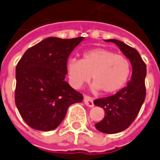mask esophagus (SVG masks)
<instances>
[{
    "instance_id": "obj_1",
    "label": "esophagus",
    "mask_w": 160,
    "mask_h": 160,
    "mask_svg": "<svg viewBox=\"0 0 160 160\" xmlns=\"http://www.w3.org/2000/svg\"><path fill=\"white\" fill-rule=\"evenodd\" d=\"M83 101L85 103V105L88 106V107H90V108H92L93 106H94L93 98L92 97H90V96H88V95H84V97H83Z\"/></svg>"
}]
</instances>
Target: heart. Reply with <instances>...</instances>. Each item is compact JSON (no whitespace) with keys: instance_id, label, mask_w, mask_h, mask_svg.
I'll return each mask as SVG.
<instances>
[{"instance_id":"1","label":"heart","mask_w":160,"mask_h":160,"mask_svg":"<svg viewBox=\"0 0 160 160\" xmlns=\"http://www.w3.org/2000/svg\"><path fill=\"white\" fill-rule=\"evenodd\" d=\"M68 78L74 88L82 87L92 78V89L112 94L122 89L131 74V63L125 55L105 48H92L82 53L81 60L69 59Z\"/></svg>"}]
</instances>
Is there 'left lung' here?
<instances>
[{
  "mask_svg": "<svg viewBox=\"0 0 160 160\" xmlns=\"http://www.w3.org/2000/svg\"><path fill=\"white\" fill-rule=\"evenodd\" d=\"M106 41L115 43L129 59L133 68L132 77L127 86L114 95L94 100L96 106L105 110V117L101 122L95 124L96 128L100 132L115 134L129 127L142 108L146 95V64L137 49L117 39Z\"/></svg>",
  "mask_w": 160,
  "mask_h": 160,
  "instance_id": "obj_1",
  "label": "left lung"
}]
</instances>
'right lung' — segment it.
Here are the masks:
<instances>
[{
    "label": "right lung",
    "mask_w": 160,
    "mask_h": 160,
    "mask_svg": "<svg viewBox=\"0 0 160 160\" xmlns=\"http://www.w3.org/2000/svg\"><path fill=\"white\" fill-rule=\"evenodd\" d=\"M83 39L50 37L27 49L16 68L15 102L31 128L52 130L65 118L70 105L82 101V94L66 81L68 58Z\"/></svg>",
    "instance_id": "add662e5"
}]
</instances>
